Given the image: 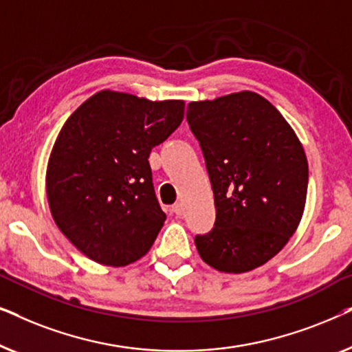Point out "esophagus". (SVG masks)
I'll list each match as a JSON object with an SVG mask.
<instances>
[{"label": "esophagus", "mask_w": 352, "mask_h": 352, "mask_svg": "<svg viewBox=\"0 0 352 352\" xmlns=\"http://www.w3.org/2000/svg\"><path fill=\"white\" fill-rule=\"evenodd\" d=\"M173 213H175L176 216H182V213H184V205L181 204V201H177V204L173 205Z\"/></svg>", "instance_id": "obj_1"}]
</instances>
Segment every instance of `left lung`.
I'll list each match as a JSON object with an SVG mask.
<instances>
[{"instance_id": "1", "label": "left lung", "mask_w": 352, "mask_h": 352, "mask_svg": "<svg viewBox=\"0 0 352 352\" xmlns=\"http://www.w3.org/2000/svg\"><path fill=\"white\" fill-rule=\"evenodd\" d=\"M187 123L200 144L216 219L195 235L206 264L248 272L285 247L300 224L307 192L301 142L274 105L242 91L187 105Z\"/></svg>"}]
</instances>
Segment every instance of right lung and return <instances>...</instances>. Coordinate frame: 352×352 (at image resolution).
<instances>
[{"label":"right lung","mask_w":352,"mask_h":352,"mask_svg":"<svg viewBox=\"0 0 352 352\" xmlns=\"http://www.w3.org/2000/svg\"><path fill=\"white\" fill-rule=\"evenodd\" d=\"M182 118V100L100 91L62 126L47 163V200L57 228L93 261L126 266L155 242L166 214L148 155Z\"/></svg>","instance_id":"1"}]
</instances>
